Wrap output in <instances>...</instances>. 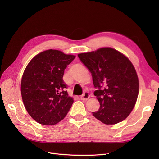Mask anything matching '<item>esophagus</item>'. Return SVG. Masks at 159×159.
Returning <instances> with one entry per match:
<instances>
[{
    "label": "esophagus",
    "mask_w": 159,
    "mask_h": 159,
    "mask_svg": "<svg viewBox=\"0 0 159 159\" xmlns=\"http://www.w3.org/2000/svg\"><path fill=\"white\" fill-rule=\"evenodd\" d=\"M89 98V94L88 92H85L80 97V99L82 101H87Z\"/></svg>",
    "instance_id": "1"
}]
</instances>
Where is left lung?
Here are the masks:
<instances>
[{
	"instance_id": "8db88e82",
	"label": "left lung",
	"mask_w": 159,
	"mask_h": 159,
	"mask_svg": "<svg viewBox=\"0 0 159 159\" xmlns=\"http://www.w3.org/2000/svg\"><path fill=\"white\" fill-rule=\"evenodd\" d=\"M92 75L94 95L100 103L93 115L106 125L123 121L131 113L139 94V79L127 57L111 48L78 54Z\"/></svg>"
}]
</instances>
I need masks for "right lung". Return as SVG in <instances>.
<instances>
[{"label": "right lung", "instance_id": "right-lung-1", "mask_svg": "<svg viewBox=\"0 0 159 159\" xmlns=\"http://www.w3.org/2000/svg\"><path fill=\"white\" fill-rule=\"evenodd\" d=\"M75 56L48 50L31 60L24 71L21 95L30 117L43 125H53L63 119L74 99L66 91L64 70Z\"/></svg>", "mask_w": 159, "mask_h": 159}]
</instances>
